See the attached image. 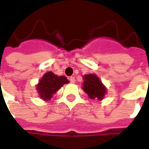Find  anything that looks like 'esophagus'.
Returning <instances> with one entry per match:
<instances>
[{"label":"esophagus","mask_w":149,"mask_h":149,"mask_svg":"<svg viewBox=\"0 0 149 149\" xmlns=\"http://www.w3.org/2000/svg\"><path fill=\"white\" fill-rule=\"evenodd\" d=\"M69 81H70L71 83H75V81H76L74 77H69Z\"/></svg>","instance_id":"obj_1"}]
</instances>
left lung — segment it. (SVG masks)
<instances>
[{
	"label": "left lung",
	"mask_w": 149,
	"mask_h": 149,
	"mask_svg": "<svg viewBox=\"0 0 149 149\" xmlns=\"http://www.w3.org/2000/svg\"><path fill=\"white\" fill-rule=\"evenodd\" d=\"M83 91L91 100H102L107 92V89L103 85L100 79L95 74H87L83 77Z\"/></svg>",
	"instance_id": "obj_1"
}]
</instances>
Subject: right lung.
<instances>
[{
    "mask_svg": "<svg viewBox=\"0 0 149 149\" xmlns=\"http://www.w3.org/2000/svg\"><path fill=\"white\" fill-rule=\"evenodd\" d=\"M69 81L64 76H57L52 72H46L41 77L36 85V90L40 99L49 100L52 98L54 94L64 85L68 84Z\"/></svg>",
    "mask_w": 149,
    "mask_h": 149,
    "instance_id": "1",
    "label": "right lung"
}]
</instances>
